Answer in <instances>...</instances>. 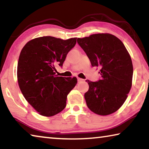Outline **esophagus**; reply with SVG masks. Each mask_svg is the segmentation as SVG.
Masks as SVG:
<instances>
[{
  "mask_svg": "<svg viewBox=\"0 0 149 149\" xmlns=\"http://www.w3.org/2000/svg\"><path fill=\"white\" fill-rule=\"evenodd\" d=\"M84 81V79H81V78H77V81L79 82V83H81V82Z\"/></svg>",
  "mask_w": 149,
  "mask_h": 149,
  "instance_id": "esophagus-1",
  "label": "esophagus"
}]
</instances>
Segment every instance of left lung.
I'll list each match as a JSON object with an SVG mask.
<instances>
[{
    "label": "left lung",
    "mask_w": 149,
    "mask_h": 149,
    "mask_svg": "<svg viewBox=\"0 0 149 149\" xmlns=\"http://www.w3.org/2000/svg\"><path fill=\"white\" fill-rule=\"evenodd\" d=\"M93 67H99L100 79L87 80L89 91L84 95L88 108L95 114L107 116L122 107L132 87L133 64L124 45L114 35L99 33L78 38Z\"/></svg>",
    "instance_id": "obj_1"
}]
</instances>
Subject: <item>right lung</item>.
Listing matches in <instances>:
<instances>
[{"label": "right lung", "instance_id": "add662e5", "mask_svg": "<svg viewBox=\"0 0 149 149\" xmlns=\"http://www.w3.org/2000/svg\"><path fill=\"white\" fill-rule=\"evenodd\" d=\"M76 39L39 37L27 42L20 52L17 70L19 89L42 116H52L64 110L67 95L77 84L76 77L55 75L56 65L62 67Z\"/></svg>", "mask_w": 149, "mask_h": 149}]
</instances>
